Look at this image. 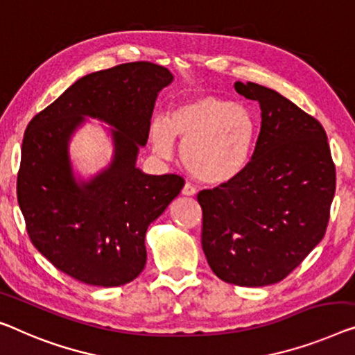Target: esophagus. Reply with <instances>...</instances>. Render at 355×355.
Here are the masks:
<instances>
[{
  "label": "esophagus",
  "instance_id": "1",
  "mask_svg": "<svg viewBox=\"0 0 355 355\" xmlns=\"http://www.w3.org/2000/svg\"><path fill=\"white\" fill-rule=\"evenodd\" d=\"M182 194H183V196H194V194H196V189H194V187H191V184L187 183V184H184V187L182 188Z\"/></svg>",
  "mask_w": 355,
  "mask_h": 355
}]
</instances>
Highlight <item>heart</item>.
<instances>
[{"label":"heart","instance_id":"b5f03b06","mask_svg":"<svg viewBox=\"0 0 355 355\" xmlns=\"http://www.w3.org/2000/svg\"><path fill=\"white\" fill-rule=\"evenodd\" d=\"M255 130V119L242 105L200 95L178 103L166 121H155L151 141L156 153L168 156L173 139H180L189 175L205 184H223L244 168Z\"/></svg>","mask_w":355,"mask_h":355}]
</instances>
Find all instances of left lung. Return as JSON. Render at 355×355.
<instances>
[{"instance_id": "1", "label": "left lung", "mask_w": 355, "mask_h": 355, "mask_svg": "<svg viewBox=\"0 0 355 355\" xmlns=\"http://www.w3.org/2000/svg\"><path fill=\"white\" fill-rule=\"evenodd\" d=\"M234 87L260 103L261 129L239 175L198 194L202 250L216 277L264 287L287 277L324 239L336 171L314 116L260 84Z\"/></svg>"}]
</instances>
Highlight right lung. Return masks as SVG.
Here are the masks:
<instances>
[{
    "label": "right lung",
    "mask_w": 355,
    "mask_h": 355,
    "mask_svg": "<svg viewBox=\"0 0 355 355\" xmlns=\"http://www.w3.org/2000/svg\"><path fill=\"white\" fill-rule=\"evenodd\" d=\"M172 73L151 62L95 71L67 89L26 127L17 200L28 237L59 271L97 287L134 280L146 263L145 234L183 188L175 173L146 175L135 167L157 92ZM83 115L116 127L115 159L92 182L78 185L67 140Z\"/></svg>",
    "instance_id": "add662e5"
}]
</instances>
